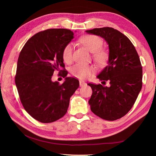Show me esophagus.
<instances>
[{"label":"esophagus","mask_w":156,"mask_h":156,"mask_svg":"<svg viewBox=\"0 0 156 156\" xmlns=\"http://www.w3.org/2000/svg\"><path fill=\"white\" fill-rule=\"evenodd\" d=\"M79 85L80 87H84L87 85V83L85 82H84L83 81H79Z\"/></svg>","instance_id":"obj_1"}]
</instances>
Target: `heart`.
Listing matches in <instances>:
<instances>
[{"label":"heart","mask_w":156,"mask_h":156,"mask_svg":"<svg viewBox=\"0 0 156 156\" xmlns=\"http://www.w3.org/2000/svg\"><path fill=\"white\" fill-rule=\"evenodd\" d=\"M81 44L86 49L93 53L94 60L100 65L104 64L108 59L107 51L100 48L103 45V40L98 36L89 34L80 38ZM73 46L68 44L65 46L62 51V58L66 63H70L72 60ZM93 68L90 65L78 63L75 64L70 69V72L73 76L79 79H84L90 75L93 72Z\"/></svg>","instance_id":"b5f03b06"}]
</instances>
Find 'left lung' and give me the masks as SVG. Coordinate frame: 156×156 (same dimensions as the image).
<instances>
[{
  "label": "left lung",
  "instance_id": "8db88e82",
  "mask_svg": "<svg viewBox=\"0 0 156 156\" xmlns=\"http://www.w3.org/2000/svg\"><path fill=\"white\" fill-rule=\"evenodd\" d=\"M100 36L109 49L108 64L97 77L109 87L88 83L92 94L88 101L93 113L113 121L125 116L138 97L143 85V68L139 55L129 39L111 27L86 30Z\"/></svg>",
  "mask_w": 156,
  "mask_h": 156
}]
</instances>
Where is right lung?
I'll return each mask as SVG.
<instances>
[{
    "label": "right lung",
    "mask_w": 156,
    "mask_h": 156,
    "mask_svg": "<svg viewBox=\"0 0 156 156\" xmlns=\"http://www.w3.org/2000/svg\"><path fill=\"white\" fill-rule=\"evenodd\" d=\"M65 29L36 33L28 40L19 56L15 82L25 111L42 123H51L67 112L69 99L79 86V80L66 77L62 51L73 38ZM55 70L62 72L65 81H51Z\"/></svg>",
    "instance_id": "add662e5"
}]
</instances>
